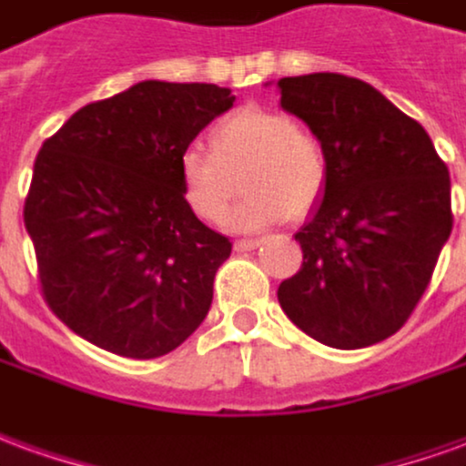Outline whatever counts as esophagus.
<instances>
[{
    "mask_svg": "<svg viewBox=\"0 0 466 466\" xmlns=\"http://www.w3.org/2000/svg\"><path fill=\"white\" fill-rule=\"evenodd\" d=\"M257 244H259V239H237V242H234V249H237V252H249V249H255Z\"/></svg>",
    "mask_w": 466,
    "mask_h": 466,
    "instance_id": "1",
    "label": "esophagus"
}]
</instances>
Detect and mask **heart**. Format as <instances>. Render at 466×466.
I'll use <instances>...</instances> for the list:
<instances>
[{
	"label": "heart",
	"instance_id": "1",
	"mask_svg": "<svg viewBox=\"0 0 466 466\" xmlns=\"http://www.w3.org/2000/svg\"><path fill=\"white\" fill-rule=\"evenodd\" d=\"M209 150L187 148L178 156L181 194L188 209L209 224L224 222L239 194V178L247 197L229 214L239 232H259L289 214H308L328 184L323 143L285 110H234L211 128Z\"/></svg>",
	"mask_w": 466,
	"mask_h": 466
}]
</instances>
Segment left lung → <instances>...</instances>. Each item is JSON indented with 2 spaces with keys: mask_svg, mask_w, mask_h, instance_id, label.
Wrapping results in <instances>:
<instances>
[{
  "mask_svg": "<svg viewBox=\"0 0 466 466\" xmlns=\"http://www.w3.org/2000/svg\"><path fill=\"white\" fill-rule=\"evenodd\" d=\"M279 106L328 154L320 207L295 239L302 265L278 300L318 343L356 350L401 328L451 234L449 168L429 133L358 77H282Z\"/></svg>",
  "mask_w": 466,
  "mask_h": 466,
  "instance_id": "8db88e82",
  "label": "left lung"
}]
</instances>
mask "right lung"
<instances>
[{
    "instance_id": "1",
    "label": "right lung",
    "mask_w": 466,
    "mask_h": 466,
    "mask_svg": "<svg viewBox=\"0 0 466 466\" xmlns=\"http://www.w3.org/2000/svg\"><path fill=\"white\" fill-rule=\"evenodd\" d=\"M232 103L227 87L143 80L42 143L25 199L42 298L93 346L148 360L207 318L232 242L188 209L178 156Z\"/></svg>"
}]
</instances>
